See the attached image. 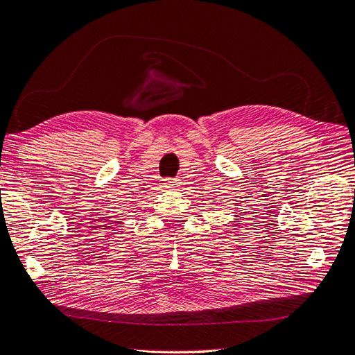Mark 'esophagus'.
Returning <instances> with one entry per match:
<instances>
[{"mask_svg":"<svg viewBox=\"0 0 355 355\" xmlns=\"http://www.w3.org/2000/svg\"><path fill=\"white\" fill-rule=\"evenodd\" d=\"M178 184H180L178 180H166L164 187H166V189H177Z\"/></svg>","mask_w":355,"mask_h":355,"instance_id":"esophagus-1","label":"esophagus"}]
</instances>
